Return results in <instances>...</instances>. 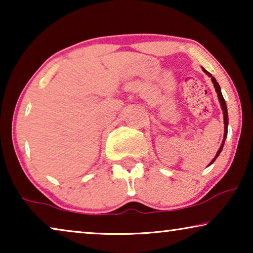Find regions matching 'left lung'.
<instances>
[{
    "label": "left lung",
    "instance_id": "left-lung-1",
    "mask_svg": "<svg viewBox=\"0 0 253 253\" xmlns=\"http://www.w3.org/2000/svg\"><path fill=\"white\" fill-rule=\"evenodd\" d=\"M202 69H203V71L205 72V74H206L207 76H209V77H211V79H212V83H213V84H214V87H215V91H216L217 98H219V101H220V105H221V109H222V113H223V122H224V133H223V139H222V144H221V146H220V148H219V151L216 152L215 157H214V158H213V160L210 162V165H209V166H211V165L213 164L214 161L216 160V158L219 157V154L221 153V151H222V148H223L224 140H226V138H227V134H228V110H227V105H226V101H224V99H223V95H222V93H221L220 85L217 84L216 79L214 78L213 76L211 75L209 71L205 70V69H204V68H202Z\"/></svg>",
    "mask_w": 253,
    "mask_h": 253
}]
</instances>
